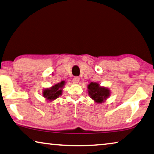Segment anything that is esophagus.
Returning a JSON list of instances; mask_svg holds the SVG:
<instances>
[{"instance_id": "obj_1", "label": "esophagus", "mask_w": 154, "mask_h": 154, "mask_svg": "<svg viewBox=\"0 0 154 154\" xmlns=\"http://www.w3.org/2000/svg\"><path fill=\"white\" fill-rule=\"evenodd\" d=\"M79 77H75L72 79V82L74 83V84H78V83H79Z\"/></svg>"}]
</instances>
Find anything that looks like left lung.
Masks as SVG:
<instances>
[{
	"label": "left lung",
	"instance_id": "left-lung-1",
	"mask_svg": "<svg viewBox=\"0 0 154 154\" xmlns=\"http://www.w3.org/2000/svg\"><path fill=\"white\" fill-rule=\"evenodd\" d=\"M89 96L97 103H102L109 97L110 91L108 88L100 86L96 82H91L88 86Z\"/></svg>",
	"mask_w": 154,
	"mask_h": 154
}]
</instances>
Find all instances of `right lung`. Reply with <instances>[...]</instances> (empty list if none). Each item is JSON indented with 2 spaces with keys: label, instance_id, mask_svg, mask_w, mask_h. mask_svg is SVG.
<instances>
[{
  "label": "right lung",
  "instance_id": "1",
  "mask_svg": "<svg viewBox=\"0 0 154 154\" xmlns=\"http://www.w3.org/2000/svg\"><path fill=\"white\" fill-rule=\"evenodd\" d=\"M65 85V82L62 81L57 84H55L50 88H46L43 90V97L48 101H53L62 94V88Z\"/></svg>",
  "mask_w": 154,
  "mask_h": 154
}]
</instances>
